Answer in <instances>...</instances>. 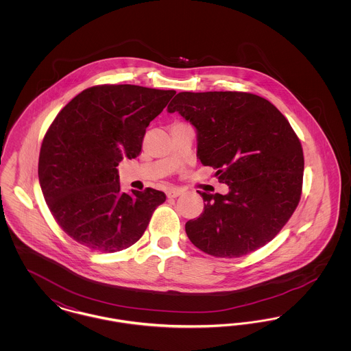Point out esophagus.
Listing matches in <instances>:
<instances>
[{"mask_svg": "<svg viewBox=\"0 0 351 351\" xmlns=\"http://www.w3.org/2000/svg\"><path fill=\"white\" fill-rule=\"evenodd\" d=\"M180 195H182V189H179V188H171L167 191V196L169 199H175Z\"/></svg>", "mask_w": 351, "mask_h": 351, "instance_id": "1", "label": "esophagus"}]
</instances>
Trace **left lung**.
<instances>
[{
    "instance_id": "left-lung-1",
    "label": "left lung",
    "mask_w": 351,
    "mask_h": 351,
    "mask_svg": "<svg viewBox=\"0 0 351 351\" xmlns=\"http://www.w3.org/2000/svg\"><path fill=\"white\" fill-rule=\"evenodd\" d=\"M197 130V156L229 193L200 192L204 212L185 223L191 242L217 258L263 247L293 215L302 191L304 154L288 119L247 92H180L168 105Z\"/></svg>"
}]
</instances>
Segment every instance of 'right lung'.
<instances>
[{"mask_svg": "<svg viewBox=\"0 0 351 351\" xmlns=\"http://www.w3.org/2000/svg\"><path fill=\"white\" fill-rule=\"evenodd\" d=\"M175 93L130 84L95 85L52 121L38 176L51 215L73 241L116 252L143 235L166 195L152 188L122 192L117 166L141 154L146 128Z\"/></svg>", "mask_w": 351, "mask_h": 351, "instance_id": "right-lung-1", "label": "right lung"}]
</instances>
